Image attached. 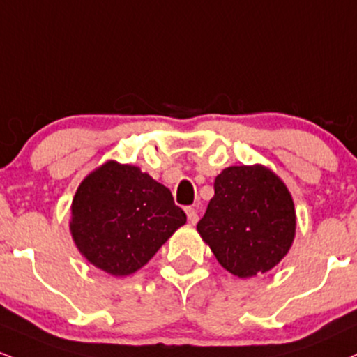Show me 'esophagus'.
<instances>
[{
    "instance_id": "esophagus-1",
    "label": "esophagus",
    "mask_w": 357,
    "mask_h": 357,
    "mask_svg": "<svg viewBox=\"0 0 357 357\" xmlns=\"http://www.w3.org/2000/svg\"><path fill=\"white\" fill-rule=\"evenodd\" d=\"M186 214H188V221H190V225H196L197 220H199V216H197V211L195 208H186Z\"/></svg>"
}]
</instances>
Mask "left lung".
<instances>
[{"mask_svg": "<svg viewBox=\"0 0 357 357\" xmlns=\"http://www.w3.org/2000/svg\"><path fill=\"white\" fill-rule=\"evenodd\" d=\"M197 233L234 276L268 273L294 241L293 197L268 167L229 166L214 179V196Z\"/></svg>", "mask_w": 357, "mask_h": 357, "instance_id": "8db88e82", "label": "left lung"}]
</instances>
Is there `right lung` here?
Returning <instances> with one entry per match:
<instances>
[{
    "label": "right lung",
    "instance_id": "right-lung-1",
    "mask_svg": "<svg viewBox=\"0 0 357 357\" xmlns=\"http://www.w3.org/2000/svg\"><path fill=\"white\" fill-rule=\"evenodd\" d=\"M186 222L173 195L137 166L108 161L83 179L70 231L86 259L111 276H130Z\"/></svg>",
    "mask_w": 357,
    "mask_h": 357
}]
</instances>
